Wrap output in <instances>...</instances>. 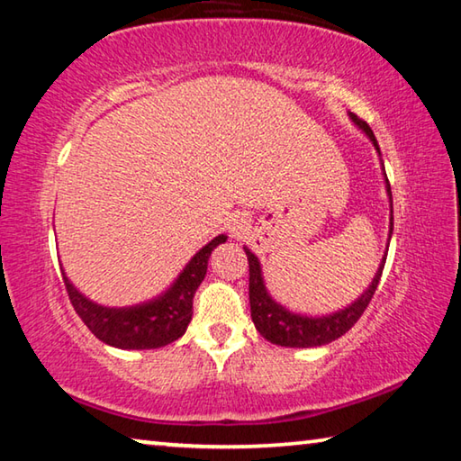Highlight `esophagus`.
Here are the masks:
<instances>
[{
	"label": "esophagus",
	"mask_w": 461,
	"mask_h": 461,
	"mask_svg": "<svg viewBox=\"0 0 461 461\" xmlns=\"http://www.w3.org/2000/svg\"><path fill=\"white\" fill-rule=\"evenodd\" d=\"M246 230H248V221H246V217H241V215H233L231 220H230V231H231V236H236V238H241L246 233Z\"/></svg>",
	"instance_id": "obj_1"
}]
</instances>
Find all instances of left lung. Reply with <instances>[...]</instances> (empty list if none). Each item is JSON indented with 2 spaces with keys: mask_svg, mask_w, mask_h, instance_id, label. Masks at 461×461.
<instances>
[{
  "mask_svg": "<svg viewBox=\"0 0 461 461\" xmlns=\"http://www.w3.org/2000/svg\"><path fill=\"white\" fill-rule=\"evenodd\" d=\"M349 120L354 122V126L357 130H362L364 134L368 136V140L374 144V148H376V152L380 156L378 142L376 138H374V131L370 130L368 123L357 118V115L352 112H349ZM380 165H382V158H380ZM382 175H384L386 194L390 201V225H388V241H390V236H393V193H390V183L384 173V165H382ZM244 252L248 256V264H249V311H252V321L256 325V330L260 331L264 339H268L270 343H276V346L317 348L341 338V335L352 330L354 323L362 317L374 293H376L382 270H384L388 249L384 252V256H382L380 267L376 270V275H374L372 283L368 285V288L357 296L352 305L343 307L330 315H303L286 309L283 303H278L275 296L268 293L267 283H264L258 256H256L248 246H244Z\"/></svg>",
  "mask_w": 461,
  "mask_h": 461,
  "instance_id": "8db88e82",
  "label": "left lung"
}]
</instances>
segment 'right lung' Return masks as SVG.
Wrapping results in <instances>:
<instances>
[{
    "label": "right lung",
    "instance_id": "1",
    "mask_svg": "<svg viewBox=\"0 0 461 461\" xmlns=\"http://www.w3.org/2000/svg\"><path fill=\"white\" fill-rule=\"evenodd\" d=\"M228 236L213 238L193 256L165 293L131 307L97 305L73 286L62 270L68 299L89 331L107 346L120 349H156L168 346L186 331L193 317V296L207 275L213 249Z\"/></svg>",
    "mask_w": 461,
    "mask_h": 461
}]
</instances>
